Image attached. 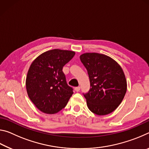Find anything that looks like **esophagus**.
Wrapping results in <instances>:
<instances>
[{
  "label": "esophagus",
  "instance_id": "obj_1",
  "mask_svg": "<svg viewBox=\"0 0 149 149\" xmlns=\"http://www.w3.org/2000/svg\"><path fill=\"white\" fill-rule=\"evenodd\" d=\"M75 91H77V92L79 91V90H80V87H76L75 88Z\"/></svg>",
  "mask_w": 149,
  "mask_h": 149
}]
</instances>
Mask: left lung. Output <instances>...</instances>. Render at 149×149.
Listing matches in <instances>:
<instances>
[{
  "mask_svg": "<svg viewBox=\"0 0 149 149\" xmlns=\"http://www.w3.org/2000/svg\"><path fill=\"white\" fill-rule=\"evenodd\" d=\"M80 60L87 70L90 89L84 95L89 109L99 116L112 112L122 102L127 82L122 68L107 55L85 53Z\"/></svg>",
  "mask_w": 149,
  "mask_h": 149,
  "instance_id": "obj_1",
  "label": "left lung"
}]
</instances>
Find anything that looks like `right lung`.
<instances>
[{"instance_id": "right-lung-1", "label": "right lung", "mask_w": 149, "mask_h": 149, "mask_svg": "<svg viewBox=\"0 0 149 149\" xmlns=\"http://www.w3.org/2000/svg\"><path fill=\"white\" fill-rule=\"evenodd\" d=\"M70 50L53 49L40 55L30 65L26 77L27 95L39 110L52 114L62 110L73 95L63 67L74 56Z\"/></svg>"}]
</instances>
